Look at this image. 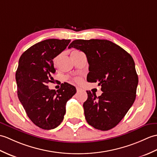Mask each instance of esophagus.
Listing matches in <instances>:
<instances>
[{"mask_svg": "<svg viewBox=\"0 0 157 157\" xmlns=\"http://www.w3.org/2000/svg\"><path fill=\"white\" fill-rule=\"evenodd\" d=\"M82 89H81V88H79V87H76V91H77V93H78V92H81V91H82Z\"/></svg>", "mask_w": 157, "mask_h": 157, "instance_id": "esophagus-1", "label": "esophagus"}]
</instances>
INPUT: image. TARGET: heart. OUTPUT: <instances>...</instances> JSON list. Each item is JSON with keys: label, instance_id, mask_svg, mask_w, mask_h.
Here are the masks:
<instances>
[{"label": "heart", "instance_id": "heart-1", "mask_svg": "<svg viewBox=\"0 0 157 157\" xmlns=\"http://www.w3.org/2000/svg\"><path fill=\"white\" fill-rule=\"evenodd\" d=\"M81 52H80L78 50H74V51L72 52L71 54H77L81 53ZM73 80H74L75 82H78V83H80V82H81V78H73Z\"/></svg>", "mask_w": 157, "mask_h": 157}]
</instances>
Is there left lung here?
Here are the masks:
<instances>
[{
    "label": "left lung",
    "mask_w": 157,
    "mask_h": 157,
    "mask_svg": "<svg viewBox=\"0 0 157 157\" xmlns=\"http://www.w3.org/2000/svg\"><path fill=\"white\" fill-rule=\"evenodd\" d=\"M71 48L86 54L87 81L98 82L103 91L98 97L86 91L88 98L83 103L86 120L97 130H109L119 124L135 101L138 77L133 58L106 40H76L70 44Z\"/></svg>",
    "instance_id": "1"
}]
</instances>
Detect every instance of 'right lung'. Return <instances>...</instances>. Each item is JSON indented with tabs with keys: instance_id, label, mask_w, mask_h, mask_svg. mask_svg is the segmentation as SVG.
<instances>
[{
	"instance_id": "right-lung-1",
	"label": "right lung",
	"mask_w": 157,
	"mask_h": 157,
	"mask_svg": "<svg viewBox=\"0 0 157 157\" xmlns=\"http://www.w3.org/2000/svg\"><path fill=\"white\" fill-rule=\"evenodd\" d=\"M71 40H46L30 47L19 58L15 78L17 95L31 121L44 130L58 127L64 119L66 104L76 92L62 83L57 90L47 84L55 74L53 59L64 50Z\"/></svg>"
}]
</instances>
